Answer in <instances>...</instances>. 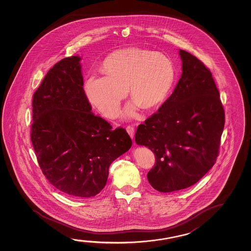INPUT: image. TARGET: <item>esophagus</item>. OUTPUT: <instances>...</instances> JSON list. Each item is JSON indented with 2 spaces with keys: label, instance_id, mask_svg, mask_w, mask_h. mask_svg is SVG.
Listing matches in <instances>:
<instances>
[{
  "label": "esophagus",
  "instance_id": "1",
  "mask_svg": "<svg viewBox=\"0 0 251 251\" xmlns=\"http://www.w3.org/2000/svg\"><path fill=\"white\" fill-rule=\"evenodd\" d=\"M126 130H127V133H128L129 136L133 139V138H134V135H135V127H134V126H130V125L127 126V127H126Z\"/></svg>",
  "mask_w": 251,
  "mask_h": 251
}]
</instances>
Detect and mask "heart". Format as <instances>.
Wrapping results in <instances>:
<instances>
[{"label": "heart", "mask_w": 251, "mask_h": 251, "mask_svg": "<svg viewBox=\"0 0 251 251\" xmlns=\"http://www.w3.org/2000/svg\"><path fill=\"white\" fill-rule=\"evenodd\" d=\"M106 76H90L84 84L86 98L101 115L113 118L119 114L127 89L135 107L153 110L167 98L175 78V68L167 55L142 48L120 50L103 62Z\"/></svg>", "instance_id": "heart-1"}]
</instances>
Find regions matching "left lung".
I'll use <instances>...</instances> for the list:
<instances>
[{
    "label": "left lung",
    "mask_w": 251,
    "mask_h": 251,
    "mask_svg": "<svg viewBox=\"0 0 251 251\" xmlns=\"http://www.w3.org/2000/svg\"><path fill=\"white\" fill-rule=\"evenodd\" d=\"M182 74L172 95L140 124L135 141L151 151L147 174L154 189L171 193L197 183L214 166L225 124L220 93L209 69L179 50Z\"/></svg>",
    "instance_id": "obj_1"
}]
</instances>
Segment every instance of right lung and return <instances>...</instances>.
Returning a JSON list of instances; mask_svg holds the SVG:
<instances>
[{
  "instance_id": "obj_1",
  "label": "right lung",
  "mask_w": 251,
  "mask_h": 251,
  "mask_svg": "<svg viewBox=\"0 0 251 251\" xmlns=\"http://www.w3.org/2000/svg\"><path fill=\"white\" fill-rule=\"evenodd\" d=\"M78 56L50 69L34 93L30 139L42 172L74 198L95 196L107 184L113 161L132 141L124 127L95 115L83 89Z\"/></svg>"
}]
</instances>
